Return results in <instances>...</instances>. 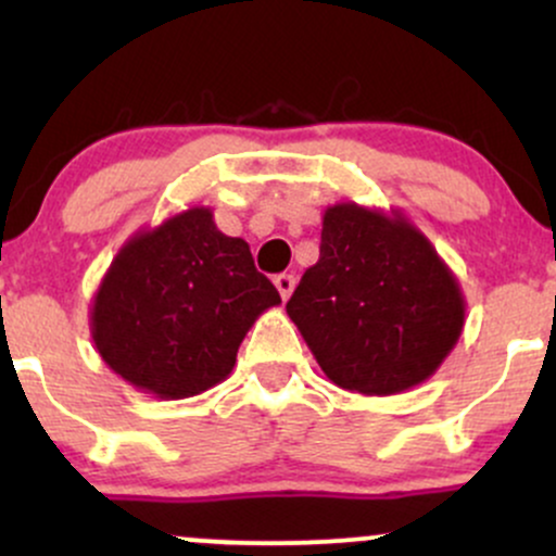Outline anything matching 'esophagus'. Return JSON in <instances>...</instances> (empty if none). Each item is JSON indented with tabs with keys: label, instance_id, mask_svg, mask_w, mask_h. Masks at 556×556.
Listing matches in <instances>:
<instances>
[{
	"label": "esophagus",
	"instance_id": "obj_1",
	"mask_svg": "<svg viewBox=\"0 0 556 556\" xmlns=\"http://www.w3.org/2000/svg\"><path fill=\"white\" fill-rule=\"evenodd\" d=\"M274 285H277L282 300H287L292 295V290H295V277H292V274H277V277H274Z\"/></svg>",
	"mask_w": 556,
	"mask_h": 556
}]
</instances>
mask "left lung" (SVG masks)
I'll return each instance as SVG.
<instances>
[{"mask_svg":"<svg viewBox=\"0 0 556 556\" xmlns=\"http://www.w3.org/2000/svg\"><path fill=\"white\" fill-rule=\"evenodd\" d=\"M287 314L337 387L397 394L442 366L460 340L465 300L455 274L400 212L337 203Z\"/></svg>","mask_w":556,"mask_h":556,"instance_id":"1","label":"left lung"}]
</instances>
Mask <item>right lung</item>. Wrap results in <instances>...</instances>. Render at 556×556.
I'll return each mask as SVG.
<instances>
[{
  "mask_svg": "<svg viewBox=\"0 0 556 556\" xmlns=\"http://www.w3.org/2000/svg\"><path fill=\"white\" fill-rule=\"evenodd\" d=\"M279 303L248 242L195 206L125 242L93 298L91 334L114 374L182 400L225 381L242 337Z\"/></svg>",
  "mask_w": 556,
  "mask_h": 556,
  "instance_id": "right-lung-1",
  "label": "right lung"
}]
</instances>
